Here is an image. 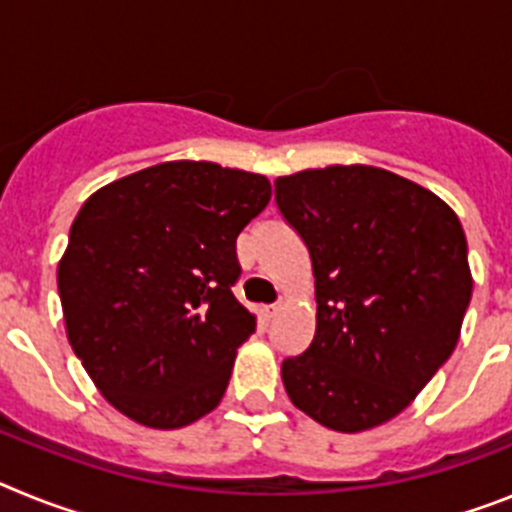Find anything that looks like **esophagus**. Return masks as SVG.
<instances>
[{
  "mask_svg": "<svg viewBox=\"0 0 512 512\" xmlns=\"http://www.w3.org/2000/svg\"><path fill=\"white\" fill-rule=\"evenodd\" d=\"M279 310H282V305H264L261 307V318L274 320L279 315Z\"/></svg>",
  "mask_w": 512,
  "mask_h": 512,
  "instance_id": "obj_1",
  "label": "esophagus"
}]
</instances>
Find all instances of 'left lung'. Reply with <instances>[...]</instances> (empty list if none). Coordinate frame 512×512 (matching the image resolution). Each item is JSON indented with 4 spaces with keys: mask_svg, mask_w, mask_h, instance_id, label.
<instances>
[{
    "mask_svg": "<svg viewBox=\"0 0 512 512\" xmlns=\"http://www.w3.org/2000/svg\"><path fill=\"white\" fill-rule=\"evenodd\" d=\"M274 184L310 251L318 302L310 348L282 364L284 390L330 431L377 428L454 354L474 287L467 235L438 194L377 166Z\"/></svg>",
    "mask_w": 512,
    "mask_h": 512,
    "instance_id": "left-lung-1",
    "label": "left lung"
}]
</instances>
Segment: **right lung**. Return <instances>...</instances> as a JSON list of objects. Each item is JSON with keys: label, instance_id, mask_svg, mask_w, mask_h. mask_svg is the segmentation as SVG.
Returning a JSON list of instances; mask_svg holds the SVG:
<instances>
[{"label": "right lung", "instance_id": "obj_1", "mask_svg": "<svg viewBox=\"0 0 512 512\" xmlns=\"http://www.w3.org/2000/svg\"><path fill=\"white\" fill-rule=\"evenodd\" d=\"M271 200L266 176L166 161L81 205L58 261L74 354L117 413L174 431L220 405L256 315L230 287L235 238Z\"/></svg>", "mask_w": 512, "mask_h": 512}]
</instances>
